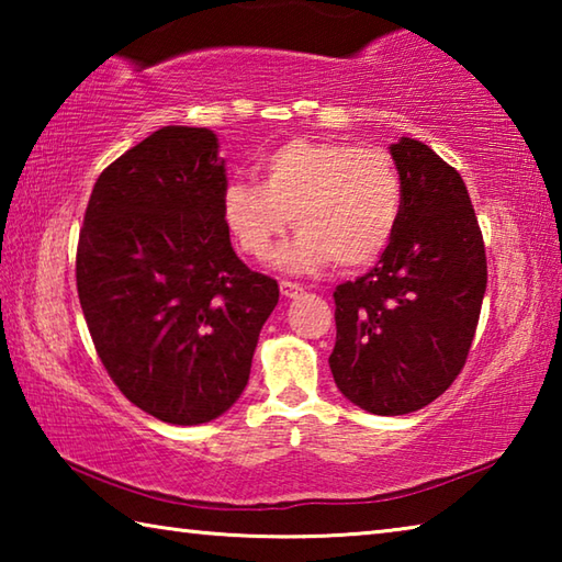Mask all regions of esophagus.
Returning <instances> with one entry per match:
<instances>
[{
    "instance_id": "obj_1",
    "label": "esophagus",
    "mask_w": 562,
    "mask_h": 562,
    "mask_svg": "<svg viewBox=\"0 0 562 562\" xmlns=\"http://www.w3.org/2000/svg\"><path fill=\"white\" fill-rule=\"evenodd\" d=\"M280 292H282V297H288V300H294V297H300V294L304 292L297 282H288V280H282L280 282Z\"/></svg>"
}]
</instances>
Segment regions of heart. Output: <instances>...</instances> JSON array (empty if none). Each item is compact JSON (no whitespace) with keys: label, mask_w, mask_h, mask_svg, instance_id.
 <instances>
[{"label":"heart","mask_w":562,"mask_h":562,"mask_svg":"<svg viewBox=\"0 0 562 562\" xmlns=\"http://www.w3.org/2000/svg\"><path fill=\"white\" fill-rule=\"evenodd\" d=\"M258 180H231L223 217L243 252L265 260L290 225L300 235L280 265L317 270L329 260L357 270L382 255L402 221L404 186L392 156L376 146L294 138L260 158Z\"/></svg>","instance_id":"b5f03b06"}]
</instances>
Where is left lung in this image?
Segmentation results:
<instances>
[{
  "instance_id": "8db88e82",
  "label": "left lung",
  "mask_w": 562,
  "mask_h": 562,
  "mask_svg": "<svg viewBox=\"0 0 562 562\" xmlns=\"http://www.w3.org/2000/svg\"><path fill=\"white\" fill-rule=\"evenodd\" d=\"M404 186L396 233L364 278L335 290V384L402 416L439 398L465 364L486 294V247L459 170L414 138L389 146Z\"/></svg>"
}]
</instances>
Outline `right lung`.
<instances>
[{"mask_svg":"<svg viewBox=\"0 0 562 562\" xmlns=\"http://www.w3.org/2000/svg\"><path fill=\"white\" fill-rule=\"evenodd\" d=\"M225 186L211 128L164 126L99 176L79 233L93 347L123 396L166 424L213 422L240 398L280 300L233 250Z\"/></svg>","mask_w":562,"mask_h":562,"instance_id":"obj_1","label":"right lung"}]
</instances>
